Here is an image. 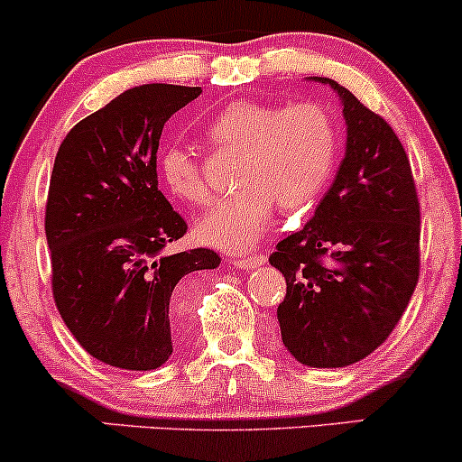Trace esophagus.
<instances>
[{
	"label": "esophagus",
	"mask_w": 462,
	"mask_h": 462,
	"mask_svg": "<svg viewBox=\"0 0 462 462\" xmlns=\"http://www.w3.org/2000/svg\"><path fill=\"white\" fill-rule=\"evenodd\" d=\"M264 255L263 254H249V255H241V258H235L232 260V264H235V269H255V266L264 264Z\"/></svg>",
	"instance_id": "1"
}]
</instances>
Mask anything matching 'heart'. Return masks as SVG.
Masks as SVG:
<instances>
[{"mask_svg": "<svg viewBox=\"0 0 462 462\" xmlns=\"http://www.w3.org/2000/svg\"><path fill=\"white\" fill-rule=\"evenodd\" d=\"M204 135L217 148L238 150V189L196 226L204 245L227 252L255 245L269 230L275 204L286 213L312 207L329 182L337 157L336 120L314 101L284 107L247 98L232 101L210 116ZM157 170L165 189L182 202L204 207L213 198L189 146H165Z\"/></svg>", "mask_w": 462, "mask_h": 462, "instance_id": "obj_1", "label": "heart"}]
</instances>
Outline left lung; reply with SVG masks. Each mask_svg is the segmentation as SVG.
<instances>
[{
  "label": "left lung",
  "mask_w": 462,
  "mask_h": 462,
  "mask_svg": "<svg viewBox=\"0 0 462 462\" xmlns=\"http://www.w3.org/2000/svg\"><path fill=\"white\" fill-rule=\"evenodd\" d=\"M346 154L303 230L269 263L286 277L282 342L310 368H344L390 337L420 277V199L402 143L387 120L340 83Z\"/></svg>",
  "instance_id": "obj_1"
}]
</instances>
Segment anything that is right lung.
Masks as SVG:
<instances>
[{
	"instance_id": "add662e5",
	"label": "right lung",
	"mask_w": 462,
	"mask_h": 462,
	"mask_svg": "<svg viewBox=\"0 0 462 462\" xmlns=\"http://www.w3.org/2000/svg\"><path fill=\"white\" fill-rule=\"evenodd\" d=\"M199 94L171 83L131 88L77 122L55 154L44 208L53 299L75 340L114 368L165 364L178 282L221 263L207 247L161 254L187 235L159 191L161 131Z\"/></svg>"
}]
</instances>
